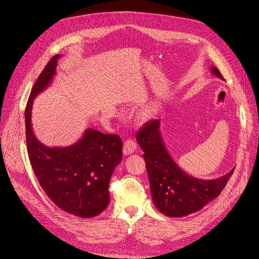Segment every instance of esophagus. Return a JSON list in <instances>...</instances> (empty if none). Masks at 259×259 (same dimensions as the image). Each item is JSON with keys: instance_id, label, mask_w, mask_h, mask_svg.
<instances>
[{"instance_id": "obj_1", "label": "esophagus", "mask_w": 259, "mask_h": 259, "mask_svg": "<svg viewBox=\"0 0 259 259\" xmlns=\"http://www.w3.org/2000/svg\"><path fill=\"white\" fill-rule=\"evenodd\" d=\"M137 147V144L136 142L134 141V139L132 138H129V139H126L125 142H124V145H123V153L124 155H130L132 154Z\"/></svg>"}]
</instances>
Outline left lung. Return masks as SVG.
I'll return each mask as SVG.
<instances>
[{
  "mask_svg": "<svg viewBox=\"0 0 259 259\" xmlns=\"http://www.w3.org/2000/svg\"><path fill=\"white\" fill-rule=\"evenodd\" d=\"M211 70L217 78L225 80L216 67L212 66ZM159 126V120H151L136 133L137 142L144 152L154 204L161 213L170 217L195 213L220 195L235 168L226 175L211 180L198 179L187 174L167 152Z\"/></svg>",
  "mask_w": 259,
  "mask_h": 259,
  "instance_id": "left-lung-1",
  "label": "left lung"
}]
</instances>
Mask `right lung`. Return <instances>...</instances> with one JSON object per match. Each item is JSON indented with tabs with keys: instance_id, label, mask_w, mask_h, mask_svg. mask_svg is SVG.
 <instances>
[{
	"instance_id": "add662e5",
	"label": "right lung",
	"mask_w": 259,
	"mask_h": 259,
	"mask_svg": "<svg viewBox=\"0 0 259 259\" xmlns=\"http://www.w3.org/2000/svg\"><path fill=\"white\" fill-rule=\"evenodd\" d=\"M59 57L55 55L47 63L27 100L24 115L27 154L40 186L57 207L79 217H94L109 203V180L122 161L123 142L117 134L92 129L68 147H47L35 138L30 125L31 105L51 82Z\"/></svg>"
}]
</instances>
